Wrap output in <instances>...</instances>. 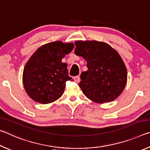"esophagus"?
<instances>
[{"mask_svg":"<svg viewBox=\"0 0 150 150\" xmlns=\"http://www.w3.org/2000/svg\"><path fill=\"white\" fill-rule=\"evenodd\" d=\"M73 79L75 81L76 83H79L80 81V76L79 75H77V76H75L74 77H73Z\"/></svg>","mask_w":150,"mask_h":150,"instance_id":"esophagus-1","label":"esophagus"}]
</instances>
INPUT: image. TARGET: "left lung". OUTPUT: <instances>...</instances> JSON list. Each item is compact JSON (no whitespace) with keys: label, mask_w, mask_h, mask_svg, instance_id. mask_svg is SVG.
<instances>
[{"label":"left lung","mask_w":150,"mask_h":150,"mask_svg":"<svg viewBox=\"0 0 150 150\" xmlns=\"http://www.w3.org/2000/svg\"><path fill=\"white\" fill-rule=\"evenodd\" d=\"M75 54L87 61V71L81 74L80 88L91 100L103 103L113 101L122 92L127 71L117 52L105 42H75Z\"/></svg>","instance_id":"1"}]
</instances>
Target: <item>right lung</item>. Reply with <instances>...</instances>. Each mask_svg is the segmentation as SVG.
Instances as JSON below:
<instances>
[{
	"instance_id": "add662e5",
	"label": "right lung",
	"mask_w": 150,
	"mask_h": 150,
	"mask_svg": "<svg viewBox=\"0 0 150 150\" xmlns=\"http://www.w3.org/2000/svg\"><path fill=\"white\" fill-rule=\"evenodd\" d=\"M72 43L57 41L38 48L28 62L23 72V83L28 95L41 104H48L62 96L66 81L69 77L67 64L62 60L73 49Z\"/></svg>"
}]
</instances>
